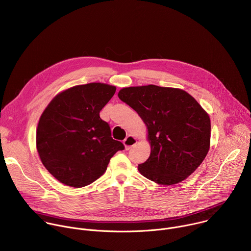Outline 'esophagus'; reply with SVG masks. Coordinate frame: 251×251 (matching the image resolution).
Wrapping results in <instances>:
<instances>
[{"mask_svg":"<svg viewBox=\"0 0 251 251\" xmlns=\"http://www.w3.org/2000/svg\"><path fill=\"white\" fill-rule=\"evenodd\" d=\"M123 143H124V146H125V149L126 150H130L136 143H137V140L133 137V136H131V135H129V136H127L126 138H125V140L123 141Z\"/></svg>","mask_w":251,"mask_h":251,"instance_id":"obj_1","label":"esophagus"}]
</instances>
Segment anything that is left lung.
I'll list each match as a JSON object with an SVG mask.
<instances>
[{"label": "left lung", "instance_id": "8db88e82", "mask_svg": "<svg viewBox=\"0 0 251 251\" xmlns=\"http://www.w3.org/2000/svg\"><path fill=\"white\" fill-rule=\"evenodd\" d=\"M118 97L148 129L151 154L139 172L157 184L181 183L204 160L210 120L197 100L182 89L146 85L122 88Z\"/></svg>", "mask_w": 251, "mask_h": 251}]
</instances>
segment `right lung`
I'll return each mask as SVG.
<instances>
[{"label": "right lung", "instance_id": "1", "mask_svg": "<svg viewBox=\"0 0 251 251\" xmlns=\"http://www.w3.org/2000/svg\"><path fill=\"white\" fill-rule=\"evenodd\" d=\"M115 91V86L96 82L74 86L57 94L42 114L37 149L46 169L60 183L74 188L93 183L113 155L124 150L99 116Z\"/></svg>", "mask_w": 251, "mask_h": 251}]
</instances>
